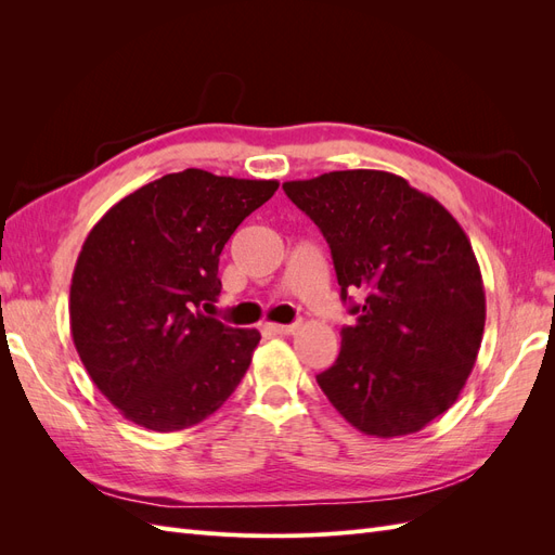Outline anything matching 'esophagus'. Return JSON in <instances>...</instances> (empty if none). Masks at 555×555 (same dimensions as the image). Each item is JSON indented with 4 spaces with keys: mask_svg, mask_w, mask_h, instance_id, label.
<instances>
[{
    "mask_svg": "<svg viewBox=\"0 0 555 555\" xmlns=\"http://www.w3.org/2000/svg\"><path fill=\"white\" fill-rule=\"evenodd\" d=\"M266 328L278 333V335H289V333H294L298 326H296V324H266Z\"/></svg>",
    "mask_w": 555,
    "mask_h": 555,
    "instance_id": "esophagus-1",
    "label": "esophagus"
}]
</instances>
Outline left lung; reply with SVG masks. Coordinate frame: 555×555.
<instances>
[{
	"instance_id": "8db88e82",
	"label": "left lung",
	"mask_w": 555,
	"mask_h": 555,
	"mask_svg": "<svg viewBox=\"0 0 555 555\" xmlns=\"http://www.w3.org/2000/svg\"><path fill=\"white\" fill-rule=\"evenodd\" d=\"M282 190L324 233L357 314L317 384L365 435L422 430L456 402L483 335V282L465 231L440 201L386 171H331ZM357 288L363 305L348 296Z\"/></svg>"
}]
</instances>
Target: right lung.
I'll return each instance as SVG.
<instances>
[{"mask_svg": "<svg viewBox=\"0 0 555 555\" xmlns=\"http://www.w3.org/2000/svg\"><path fill=\"white\" fill-rule=\"evenodd\" d=\"M278 180L201 169L125 196L78 255L69 317L88 375L129 422L171 433L204 422L236 391L261 335L204 314L222 292L220 255Z\"/></svg>", "mask_w": 555, "mask_h": 555, "instance_id": "1", "label": "right lung"}]
</instances>
